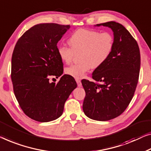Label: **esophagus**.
Segmentation results:
<instances>
[{
    "instance_id": "esophagus-1",
    "label": "esophagus",
    "mask_w": 151,
    "mask_h": 151,
    "mask_svg": "<svg viewBox=\"0 0 151 151\" xmlns=\"http://www.w3.org/2000/svg\"><path fill=\"white\" fill-rule=\"evenodd\" d=\"M76 83H77V85L78 87L81 86L82 83H81V81L80 79H76Z\"/></svg>"
}]
</instances>
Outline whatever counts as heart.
I'll use <instances>...</instances> for the list:
<instances>
[{"mask_svg": "<svg viewBox=\"0 0 151 151\" xmlns=\"http://www.w3.org/2000/svg\"><path fill=\"white\" fill-rule=\"evenodd\" d=\"M69 43L70 47L64 45L58 47V54L63 62L69 64L75 53L81 52V62L65 69L66 75L80 79L92 67L98 68L108 61L114 51L115 40L110 32L81 28L72 34Z\"/></svg>", "mask_w": 151, "mask_h": 151, "instance_id": "1", "label": "heart"}]
</instances>
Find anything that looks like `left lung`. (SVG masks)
I'll use <instances>...</instances> for the list:
<instances>
[{"instance_id":"left-lung-1","label":"left lung","mask_w":151,"mask_h":151,"mask_svg":"<svg viewBox=\"0 0 151 151\" xmlns=\"http://www.w3.org/2000/svg\"><path fill=\"white\" fill-rule=\"evenodd\" d=\"M101 25L113 31L114 51L108 61L93 71L95 81L81 82L85 91L83 104L85 115L105 121L122 114L133 98L139 78L140 53L136 39L121 24H97Z\"/></svg>"}]
</instances>
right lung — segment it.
<instances>
[{
	"instance_id": "add662e5",
	"label": "right lung",
	"mask_w": 151,
	"mask_h": 151,
	"mask_svg": "<svg viewBox=\"0 0 151 151\" xmlns=\"http://www.w3.org/2000/svg\"><path fill=\"white\" fill-rule=\"evenodd\" d=\"M70 25L40 24L29 29L18 39L11 58L13 91L26 115L39 122L59 118L64 104L77 85L73 78L63 75V62L57 43Z\"/></svg>"
}]
</instances>
